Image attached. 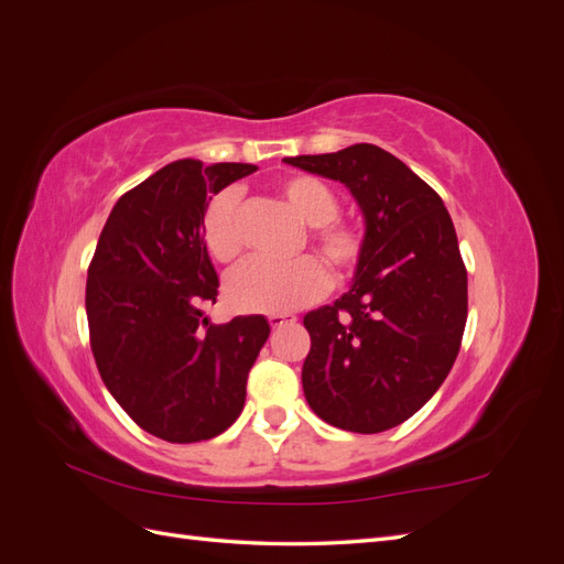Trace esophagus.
Wrapping results in <instances>:
<instances>
[{
  "label": "esophagus",
  "instance_id": "34e87169",
  "mask_svg": "<svg viewBox=\"0 0 564 564\" xmlns=\"http://www.w3.org/2000/svg\"><path fill=\"white\" fill-rule=\"evenodd\" d=\"M268 322H270V327H272V329H280V327H284V324H294V322H296V315H292V313L270 315V317H268Z\"/></svg>",
  "mask_w": 564,
  "mask_h": 564
}]
</instances>
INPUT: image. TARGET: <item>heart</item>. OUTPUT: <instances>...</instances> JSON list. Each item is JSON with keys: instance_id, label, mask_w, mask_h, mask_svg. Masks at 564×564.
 I'll return each instance as SVG.
<instances>
[{"instance_id": "1", "label": "heart", "mask_w": 564, "mask_h": 564, "mask_svg": "<svg viewBox=\"0 0 564 564\" xmlns=\"http://www.w3.org/2000/svg\"><path fill=\"white\" fill-rule=\"evenodd\" d=\"M289 207L313 226L311 237L322 259L338 272H348L360 261L362 235L346 220L336 218L338 199L332 187L315 176H286L278 183ZM240 193L235 187L220 191L202 218V240L218 263H230L242 251L240 226H237ZM329 286L327 270L311 256L289 263L256 259L237 268L226 282V299L235 311L280 315L301 308L319 299Z\"/></svg>"}]
</instances>
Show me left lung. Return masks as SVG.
Listing matches in <instances>:
<instances>
[{"label":"left lung","instance_id":"left-lung-1","mask_svg":"<svg viewBox=\"0 0 564 564\" xmlns=\"http://www.w3.org/2000/svg\"><path fill=\"white\" fill-rule=\"evenodd\" d=\"M344 183L365 218L348 292L305 313L301 381L313 412L340 431L383 433L429 402L458 355L468 275L445 202L383 148L284 158Z\"/></svg>","mask_w":564,"mask_h":564}]
</instances>
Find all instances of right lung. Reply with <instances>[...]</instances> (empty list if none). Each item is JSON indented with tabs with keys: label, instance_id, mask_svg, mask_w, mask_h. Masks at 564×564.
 <instances>
[{
	"label": "right lung",
	"instance_id": "obj_1",
	"mask_svg": "<svg viewBox=\"0 0 564 564\" xmlns=\"http://www.w3.org/2000/svg\"><path fill=\"white\" fill-rule=\"evenodd\" d=\"M253 164L178 160L117 199L87 278L91 350L117 404L176 445L212 440L240 416L268 340L263 315L209 324L218 275L202 240L214 195Z\"/></svg>",
	"mask_w": 564,
	"mask_h": 564
}]
</instances>
